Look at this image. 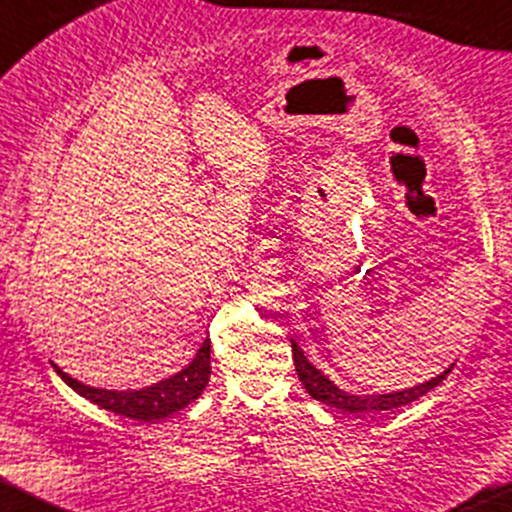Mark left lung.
Listing matches in <instances>:
<instances>
[{
    "label": "left lung",
    "instance_id": "8db88e82",
    "mask_svg": "<svg viewBox=\"0 0 512 512\" xmlns=\"http://www.w3.org/2000/svg\"><path fill=\"white\" fill-rule=\"evenodd\" d=\"M291 349H293V363H296V373L298 378H301L305 390H308V395L317 399V402L327 404V407L349 411V414H356V416L375 414V411H395L397 407H404V404L414 402V399L424 397L426 392H431L433 387H438L445 378H448V373L452 370L450 366L448 370H443V373L436 375V378L428 380V383L409 387V390H402V392H387V395H349V392L339 390V387L334 385L325 373H320V370L305 358L303 349L293 342V339H291Z\"/></svg>",
    "mask_w": 512,
    "mask_h": 512
}]
</instances>
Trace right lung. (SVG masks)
Returning a JSON list of instances; mask_svg holds the SVG:
<instances>
[{
	"mask_svg": "<svg viewBox=\"0 0 512 512\" xmlns=\"http://www.w3.org/2000/svg\"><path fill=\"white\" fill-rule=\"evenodd\" d=\"M55 370L72 390L79 392L81 397L91 399L101 409H108L117 416H127V419L134 421L154 424L158 419H166V416L175 414V411L185 409L187 404L195 402L202 395L211 375V344L209 339H204V344L199 346L197 356L192 358L190 366H185L180 373L170 375L166 380H161V383L144 387V390H101V387H88L79 383L72 375L64 373L62 368L55 366Z\"/></svg>",
	"mask_w": 512,
	"mask_h": 512,
	"instance_id": "1",
	"label": "right lung"
}]
</instances>
